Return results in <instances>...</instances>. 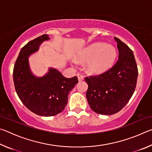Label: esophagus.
Masks as SVG:
<instances>
[{
	"mask_svg": "<svg viewBox=\"0 0 152 152\" xmlns=\"http://www.w3.org/2000/svg\"><path fill=\"white\" fill-rule=\"evenodd\" d=\"M77 76H78V79L79 82H81L84 80V77H83V76H82L81 74H77Z\"/></svg>",
	"mask_w": 152,
	"mask_h": 152,
	"instance_id": "esophagus-1",
	"label": "esophagus"
}]
</instances>
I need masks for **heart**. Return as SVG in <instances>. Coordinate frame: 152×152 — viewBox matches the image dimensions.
<instances>
[{
  "label": "heart",
  "instance_id": "b5f03b06",
  "mask_svg": "<svg viewBox=\"0 0 152 152\" xmlns=\"http://www.w3.org/2000/svg\"><path fill=\"white\" fill-rule=\"evenodd\" d=\"M117 50L114 46L97 42L87 46L77 53L76 59L86 61L85 68L89 73L99 74L111 68L117 58ZM73 64L75 61H72Z\"/></svg>",
  "mask_w": 152,
  "mask_h": 152
}]
</instances>
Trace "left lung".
I'll return each mask as SVG.
<instances>
[{"instance_id":"8db88e82","label":"left lung","mask_w":152,"mask_h":152,"mask_svg":"<svg viewBox=\"0 0 152 152\" xmlns=\"http://www.w3.org/2000/svg\"><path fill=\"white\" fill-rule=\"evenodd\" d=\"M119 59L114 66L98 76L86 77V99L91 109L101 115L120 111L132 98L137 84L138 70L132 50L117 37Z\"/></svg>"}]
</instances>
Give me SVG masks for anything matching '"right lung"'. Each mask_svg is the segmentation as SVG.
<instances>
[{"label": "right lung", "mask_w": 152, "mask_h": 152, "mask_svg": "<svg viewBox=\"0 0 152 152\" xmlns=\"http://www.w3.org/2000/svg\"><path fill=\"white\" fill-rule=\"evenodd\" d=\"M50 39L48 35H42L28 42L20 50L13 69L15 88L20 100L31 111L44 117L54 116L62 111L68 102V94L78 82L76 76L66 78L53 68H49L42 77L31 72L29 57Z\"/></svg>", "instance_id": "add662e5"}]
</instances>
